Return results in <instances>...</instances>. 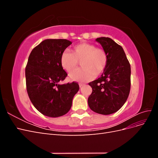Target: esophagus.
<instances>
[{
  "instance_id": "esophagus-1",
  "label": "esophagus",
  "mask_w": 158,
  "mask_h": 158,
  "mask_svg": "<svg viewBox=\"0 0 158 158\" xmlns=\"http://www.w3.org/2000/svg\"><path fill=\"white\" fill-rule=\"evenodd\" d=\"M84 85V84H82V83H80V84H79V85H80V88L82 87V86H83Z\"/></svg>"
}]
</instances>
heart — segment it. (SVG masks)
Segmentation results:
<instances>
[{"instance_id": "heart-1", "label": "heart", "mask_w": 158, "mask_h": 158, "mask_svg": "<svg viewBox=\"0 0 158 158\" xmlns=\"http://www.w3.org/2000/svg\"><path fill=\"white\" fill-rule=\"evenodd\" d=\"M60 62L64 70L72 72L69 75L72 80L88 82L103 73L108 63V56L102 48L89 43H81L73 47V52L64 51ZM79 62L82 69L75 71Z\"/></svg>"}]
</instances>
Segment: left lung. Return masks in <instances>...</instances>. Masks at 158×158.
Here are the masks:
<instances>
[{
	"instance_id": "8db88e82",
	"label": "left lung",
	"mask_w": 158,
	"mask_h": 158,
	"mask_svg": "<svg viewBox=\"0 0 158 158\" xmlns=\"http://www.w3.org/2000/svg\"><path fill=\"white\" fill-rule=\"evenodd\" d=\"M96 41L108 56V63L101 77L89 85L92 93L88 106L93 111L110 114L120 109L131 89V64L123 47L109 37H99Z\"/></svg>"
}]
</instances>
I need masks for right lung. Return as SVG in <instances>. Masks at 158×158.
<instances>
[{
  "label": "right lung",
  "instance_id": "add662e5",
  "mask_svg": "<svg viewBox=\"0 0 158 158\" xmlns=\"http://www.w3.org/2000/svg\"><path fill=\"white\" fill-rule=\"evenodd\" d=\"M71 44L66 40H45L33 49L28 58L25 71L28 96L45 116L67 113L79 90L77 82L59 84L67 76L60 65V55Z\"/></svg>",
  "mask_w": 158,
  "mask_h": 158
}]
</instances>
